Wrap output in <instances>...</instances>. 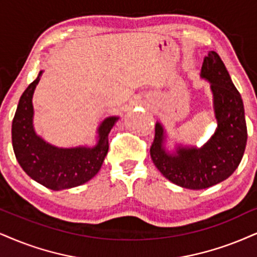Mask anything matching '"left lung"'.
I'll use <instances>...</instances> for the list:
<instances>
[{
	"label": "left lung",
	"instance_id": "left-lung-1",
	"mask_svg": "<svg viewBox=\"0 0 257 257\" xmlns=\"http://www.w3.org/2000/svg\"><path fill=\"white\" fill-rule=\"evenodd\" d=\"M201 77L211 82L216 135L204 148H179L172 155L163 147L164 131L157 122L150 148L151 160L163 176L188 189L208 188L226 180L239 166L248 138L242 97L217 52L205 57Z\"/></svg>",
	"mask_w": 257,
	"mask_h": 257
}]
</instances>
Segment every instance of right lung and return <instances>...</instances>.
<instances>
[{"instance_id":"right-lung-1","label":"right lung","mask_w":257,"mask_h":257,"mask_svg":"<svg viewBox=\"0 0 257 257\" xmlns=\"http://www.w3.org/2000/svg\"><path fill=\"white\" fill-rule=\"evenodd\" d=\"M40 74L22 93L13 119L15 157L28 176L52 191L81 186L93 179L102 166L108 153V134L118 118L109 116L104 120L99 128V142L91 149H59L47 144L36 135L32 123V96Z\"/></svg>"}]
</instances>
